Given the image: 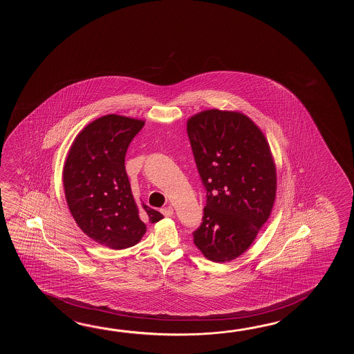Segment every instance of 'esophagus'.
Masks as SVG:
<instances>
[{
	"label": "esophagus",
	"instance_id": "34e87169",
	"mask_svg": "<svg viewBox=\"0 0 354 354\" xmlns=\"http://www.w3.org/2000/svg\"><path fill=\"white\" fill-rule=\"evenodd\" d=\"M160 212H162V215H163V216L169 218V216H172V215H174V207H172V206H167V207L160 209Z\"/></svg>",
	"mask_w": 354,
	"mask_h": 354
}]
</instances>
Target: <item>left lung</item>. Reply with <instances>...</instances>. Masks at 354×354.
<instances>
[{"label":"left lung","instance_id":"obj_1","mask_svg":"<svg viewBox=\"0 0 354 354\" xmlns=\"http://www.w3.org/2000/svg\"><path fill=\"white\" fill-rule=\"evenodd\" d=\"M187 136L206 191L194 243L212 262L233 261L271 215L277 185L270 145L253 121L232 111L197 113Z\"/></svg>","mask_w":354,"mask_h":354}]
</instances>
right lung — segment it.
Segmentation results:
<instances>
[{
    "instance_id": "1",
    "label": "right lung",
    "mask_w": 354,
    "mask_h": 354,
    "mask_svg": "<svg viewBox=\"0 0 354 354\" xmlns=\"http://www.w3.org/2000/svg\"><path fill=\"white\" fill-rule=\"evenodd\" d=\"M143 127L142 120L102 116L78 134L66 159L63 183L71 214L83 233L109 248L133 247L147 230L125 171L129 145ZM143 209L151 223L163 218Z\"/></svg>"
}]
</instances>
